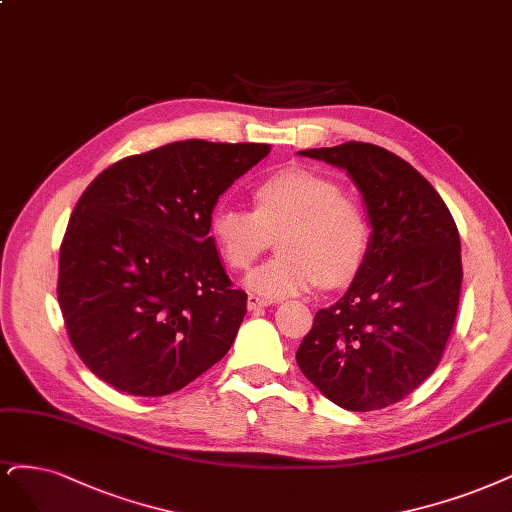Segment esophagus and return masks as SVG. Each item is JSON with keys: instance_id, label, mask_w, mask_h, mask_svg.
I'll list each match as a JSON object with an SVG mask.
<instances>
[{"instance_id": "obj_1", "label": "esophagus", "mask_w": 512, "mask_h": 512, "mask_svg": "<svg viewBox=\"0 0 512 512\" xmlns=\"http://www.w3.org/2000/svg\"><path fill=\"white\" fill-rule=\"evenodd\" d=\"M269 305H271L269 298H262V296H256V294H250V296H248V309H250V311L262 309V307H269Z\"/></svg>"}]
</instances>
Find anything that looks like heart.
Wrapping results in <instances>:
<instances>
[{
    "mask_svg": "<svg viewBox=\"0 0 512 512\" xmlns=\"http://www.w3.org/2000/svg\"><path fill=\"white\" fill-rule=\"evenodd\" d=\"M254 211L220 205L209 222L211 241L228 267L250 269L279 235V254L245 277L264 296H296L354 279L370 248V226L360 203L309 169H284L256 184Z\"/></svg>",
    "mask_w": 512,
    "mask_h": 512,
    "instance_id": "heart-1",
    "label": "heart"
}]
</instances>
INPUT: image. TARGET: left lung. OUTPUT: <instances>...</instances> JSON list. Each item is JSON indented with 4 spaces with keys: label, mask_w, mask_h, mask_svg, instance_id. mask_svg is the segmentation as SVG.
<instances>
[{
    "label": "left lung",
    "mask_w": 512,
    "mask_h": 512,
    "mask_svg": "<svg viewBox=\"0 0 512 512\" xmlns=\"http://www.w3.org/2000/svg\"><path fill=\"white\" fill-rule=\"evenodd\" d=\"M298 154L347 171L373 233L362 269L315 313L296 362L347 411L390 407L443 358L460 305V233L434 186L390 150L347 142Z\"/></svg>",
    "instance_id": "1"
}]
</instances>
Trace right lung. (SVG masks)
<instances>
[{"label":"right lung","mask_w":512,"mask_h":512,"mask_svg":"<svg viewBox=\"0 0 512 512\" xmlns=\"http://www.w3.org/2000/svg\"><path fill=\"white\" fill-rule=\"evenodd\" d=\"M269 152L186 139L122 158L82 192L57 296L69 341L101 381L167 396L226 356L248 294L222 267L211 211Z\"/></svg>","instance_id":"1"}]
</instances>
